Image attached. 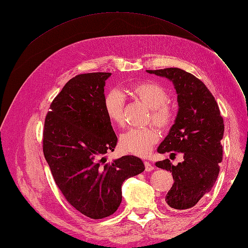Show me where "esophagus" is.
I'll return each mask as SVG.
<instances>
[{
  "mask_svg": "<svg viewBox=\"0 0 248 248\" xmlns=\"http://www.w3.org/2000/svg\"><path fill=\"white\" fill-rule=\"evenodd\" d=\"M144 163H145V169H146V170H147V171H151V170H154V166H153V164H152L151 162L145 161Z\"/></svg>",
  "mask_w": 248,
  "mask_h": 248,
  "instance_id": "esophagus-1",
  "label": "esophagus"
}]
</instances>
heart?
I'll return each mask as SVG.
<instances>
[{
	"label": "heart",
	"mask_w": 248,
	"mask_h": 248,
	"mask_svg": "<svg viewBox=\"0 0 248 248\" xmlns=\"http://www.w3.org/2000/svg\"><path fill=\"white\" fill-rule=\"evenodd\" d=\"M125 92L144 102L151 108V120L162 129L169 128L174 120V111L168 102V93L159 85L152 81H140L129 86ZM124 94L120 90H110L104 96L103 109L112 125L123 123ZM159 140V132L154 127L130 128L121 134L119 145L122 151L138 156L148 155Z\"/></svg>",
	"instance_id": "heart-1"
}]
</instances>
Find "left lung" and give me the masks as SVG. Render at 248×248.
I'll return each instance as SVG.
<instances>
[{
    "mask_svg": "<svg viewBox=\"0 0 248 248\" xmlns=\"http://www.w3.org/2000/svg\"><path fill=\"white\" fill-rule=\"evenodd\" d=\"M170 79L178 95V114L157 152H181L184 161L172 166L170 159L156 167L171 172L174 184L166 196L170 208L189 209L212 189L222 160L224 124L214 96L204 82L179 68L147 70Z\"/></svg>",
    "mask_w": 248,
    "mask_h": 248,
    "instance_id": "obj_1",
    "label": "left lung"
}]
</instances>
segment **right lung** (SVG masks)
<instances>
[{
    "instance_id": "add662e5",
    "label": "right lung",
    "mask_w": 248,
    "mask_h": 248,
    "mask_svg": "<svg viewBox=\"0 0 248 248\" xmlns=\"http://www.w3.org/2000/svg\"><path fill=\"white\" fill-rule=\"evenodd\" d=\"M109 72L78 74L52 100L44 122L43 153L63 196L92 219L114 214L126 179L145 170L137 156L107 162L117 136L103 109Z\"/></svg>"
}]
</instances>
